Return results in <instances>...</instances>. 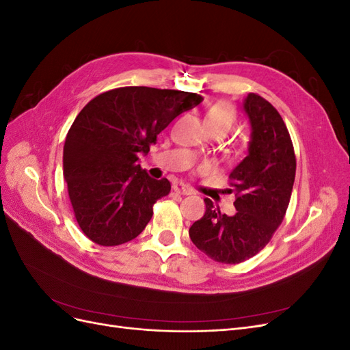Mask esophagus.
<instances>
[{
    "mask_svg": "<svg viewBox=\"0 0 350 350\" xmlns=\"http://www.w3.org/2000/svg\"><path fill=\"white\" fill-rule=\"evenodd\" d=\"M174 191L178 193V194H183V196H191L193 194V189L188 188L187 185H184L181 183L174 184Z\"/></svg>",
    "mask_w": 350,
    "mask_h": 350,
    "instance_id": "34e87169",
    "label": "esophagus"
}]
</instances>
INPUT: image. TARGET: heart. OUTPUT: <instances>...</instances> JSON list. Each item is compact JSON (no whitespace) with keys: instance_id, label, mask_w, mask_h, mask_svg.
Here are the masks:
<instances>
[{"instance_id":"heart-1","label":"heart","mask_w":350,"mask_h":350,"mask_svg":"<svg viewBox=\"0 0 350 350\" xmlns=\"http://www.w3.org/2000/svg\"><path fill=\"white\" fill-rule=\"evenodd\" d=\"M235 121V112L230 107L225 103H217L208 108L204 113V126L206 125H219L224 129L229 130L230 125ZM196 154H200V150L196 152Z\"/></svg>"}]
</instances>
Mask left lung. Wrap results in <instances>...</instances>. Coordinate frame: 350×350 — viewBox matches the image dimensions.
I'll return each instance as SVG.
<instances>
[{
  "mask_svg": "<svg viewBox=\"0 0 350 350\" xmlns=\"http://www.w3.org/2000/svg\"><path fill=\"white\" fill-rule=\"evenodd\" d=\"M242 109L251 126L248 153L229 175L235 215L220 213L204 198L206 213L188 234L211 260L237 264L267 245L289 206L296 159L288 129L270 102L248 93Z\"/></svg>",
  "mask_w": 350,
  "mask_h": 350,
  "instance_id": "obj_1",
  "label": "left lung"
}]
</instances>
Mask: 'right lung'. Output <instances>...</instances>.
Here are the masks:
<instances>
[{"instance_id": "right-lung-1", "label": "right lung", "mask_w": 350, "mask_h": 350, "mask_svg": "<svg viewBox=\"0 0 350 350\" xmlns=\"http://www.w3.org/2000/svg\"><path fill=\"white\" fill-rule=\"evenodd\" d=\"M201 100L197 93L130 86L105 92L80 111L67 134L62 167L74 215L89 239L113 247L142 234L171 183L149 176L139 156Z\"/></svg>"}]
</instances>
